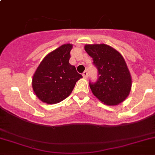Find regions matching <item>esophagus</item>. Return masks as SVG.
<instances>
[{
  "label": "esophagus",
  "instance_id": "1",
  "mask_svg": "<svg viewBox=\"0 0 155 155\" xmlns=\"http://www.w3.org/2000/svg\"><path fill=\"white\" fill-rule=\"evenodd\" d=\"M83 78H84V79H86V78H87V76H88L87 71H84V72H83Z\"/></svg>",
  "mask_w": 155,
  "mask_h": 155
}]
</instances>
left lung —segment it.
I'll list each match as a JSON object with an SVG mask.
<instances>
[{
  "label": "left lung",
  "mask_w": 155,
  "mask_h": 155,
  "mask_svg": "<svg viewBox=\"0 0 155 155\" xmlns=\"http://www.w3.org/2000/svg\"><path fill=\"white\" fill-rule=\"evenodd\" d=\"M84 48L98 70L97 82H90L93 95L106 105L124 101L131 90L132 80L124 57L105 44L86 45Z\"/></svg>",
  "instance_id": "left-lung-1"
}]
</instances>
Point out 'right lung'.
Returning <instances> with one entry per match:
<instances>
[{"label": "right lung", "instance_id": "obj_1", "mask_svg": "<svg viewBox=\"0 0 155 155\" xmlns=\"http://www.w3.org/2000/svg\"><path fill=\"white\" fill-rule=\"evenodd\" d=\"M72 44H65L51 51L38 66L32 79L37 97L48 104H58L69 97L76 82L83 78L69 63Z\"/></svg>", "mask_w": 155, "mask_h": 155}]
</instances>
